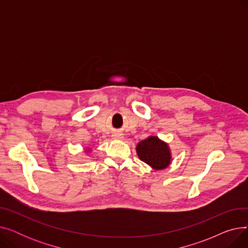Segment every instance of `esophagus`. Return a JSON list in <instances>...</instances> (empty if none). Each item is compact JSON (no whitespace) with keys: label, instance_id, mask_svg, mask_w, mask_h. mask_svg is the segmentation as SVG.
<instances>
[{"label":"esophagus","instance_id":"34e87169","mask_svg":"<svg viewBox=\"0 0 248 248\" xmlns=\"http://www.w3.org/2000/svg\"><path fill=\"white\" fill-rule=\"evenodd\" d=\"M112 137H113V139H115V140H122V139L124 138V135H123V134H120V133H115V134L112 135Z\"/></svg>","mask_w":248,"mask_h":248}]
</instances>
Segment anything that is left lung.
<instances>
[{
	"mask_svg": "<svg viewBox=\"0 0 248 248\" xmlns=\"http://www.w3.org/2000/svg\"><path fill=\"white\" fill-rule=\"evenodd\" d=\"M137 154L140 161L155 170H163L171 163L172 155L168 144L158 137H149L137 145Z\"/></svg>",
	"mask_w": 248,
	"mask_h": 248,
	"instance_id": "left-lung-1",
	"label": "left lung"
}]
</instances>
